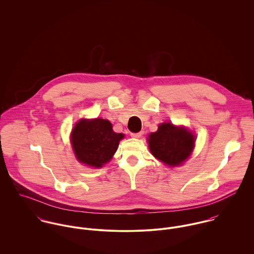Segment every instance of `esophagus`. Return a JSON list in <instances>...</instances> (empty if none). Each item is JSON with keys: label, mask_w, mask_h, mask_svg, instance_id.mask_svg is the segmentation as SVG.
<instances>
[{"label": "esophagus", "mask_w": 254, "mask_h": 254, "mask_svg": "<svg viewBox=\"0 0 254 254\" xmlns=\"http://www.w3.org/2000/svg\"><path fill=\"white\" fill-rule=\"evenodd\" d=\"M142 135H143L142 132H139V133H131V137H133V138H140V137H142Z\"/></svg>", "instance_id": "34e87169"}]
</instances>
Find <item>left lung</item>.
I'll return each mask as SVG.
<instances>
[{
    "instance_id": "8db88e82",
    "label": "left lung",
    "mask_w": 254,
    "mask_h": 254,
    "mask_svg": "<svg viewBox=\"0 0 254 254\" xmlns=\"http://www.w3.org/2000/svg\"><path fill=\"white\" fill-rule=\"evenodd\" d=\"M147 141L152 155L169 166L180 165L190 156L194 145V137L190 132L171 123L160 124Z\"/></svg>"
}]
</instances>
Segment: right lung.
<instances>
[{
    "mask_svg": "<svg viewBox=\"0 0 254 254\" xmlns=\"http://www.w3.org/2000/svg\"><path fill=\"white\" fill-rule=\"evenodd\" d=\"M123 137V134L113 132L109 120H81L73 129L71 144L80 162L102 167L111 159Z\"/></svg>",
    "mask_w": 254,
    "mask_h": 254,
    "instance_id": "add662e5",
    "label": "right lung"
}]
</instances>
